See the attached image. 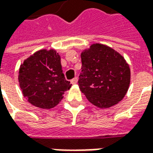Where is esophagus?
Returning <instances> with one entry per match:
<instances>
[{"label":"esophagus","instance_id":"esophagus-1","mask_svg":"<svg viewBox=\"0 0 153 153\" xmlns=\"http://www.w3.org/2000/svg\"><path fill=\"white\" fill-rule=\"evenodd\" d=\"M70 83H71V84H73V85L76 84V83H78V78H76V77H75V78H74L73 79L70 81Z\"/></svg>","mask_w":153,"mask_h":153}]
</instances>
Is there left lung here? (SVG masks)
<instances>
[{
    "instance_id": "8db88e82",
    "label": "left lung",
    "mask_w": 153,
    "mask_h": 153,
    "mask_svg": "<svg viewBox=\"0 0 153 153\" xmlns=\"http://www.w3.org/2000/svg\"><path fill=\"white\" fill-rule=\"evenodd\" d=\"M80 91L93 105L106 109L118 104L127 93L131 74L124 56L111 47L93 43L81 53Z\"/></svg>"
}]
</instances>
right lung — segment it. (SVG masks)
I'll return each mask as SVG.
<instances>
[{"mask_svg":"<svg viewBox=\"0 0 153 153\" xmlns=\"http://www.w3.org/2000/svg\"><path fill=\"white\" fill-rule=\"evenodd\" d=\"M18 79L23 96L42 109L57 106L71 88L62 72L60 56L54 49H41L25 59Z\"/></svg>","mask_w":153,"mask_h":153,"instance_id":"obj_1","label":"right lung"}]
</instances>
